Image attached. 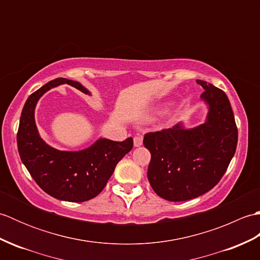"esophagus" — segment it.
Instances as JSON below:
<instances>
[{"label": "esophagus", "mask_w": 260, "mask_h": 260, "mask_svg": "<svg viewBox=\"0 0 260 260\" xmlns=\"http://www.w3.org/2000/svg\"><path fill=\"white\" fill-rule=\"evenodd\" d=\"M143 144V137L142 136H135L134 137V146L139 147Z\"/></svg>", "instance_id": "1"}]
</instances>
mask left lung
I'll use <instances>...</instances> for the list:
<instances>
[{
    "mask_svg": "<svg viewBox=\"0 0 260 260\" xmlns=\"http://www.w3.org/2000/svg\"><path fill=\"white\" fill-rule=\"evenodd\" d=\"M209 106L206 123L185 129L182 124L151 132L143 144L151 152L147 178L157 196L168 201L200 197L218 184L234 157L238 128L225 92L197 80Z\"/></svg>",
    "mask_w": 260,
    "mask_h": 260,
    "instance_id": "obj_1",
    "label": "left lung"
}]
</instances>
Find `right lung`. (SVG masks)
Returning <instances> with one entry per match:
<instances>
[{
	"label": "right lung",
	"mask_w": 260,
	"mask_h": 260,
	"mask_svg": "<svg viewBox=\"0 0 260 260\" xmlns=\"http://www.w3.org/2000/svg\"><path fill=\"white\" fill-rule=\"evenodd\" d=\"M63 84L90 95L78 81L66 78L49 81L26 99L16 142L22 163L43 191L58 200L84 202L97 197L106 186L116 165L133 148V139L123 142L99 139L78 152L58 151L46 144L37 129L36 105L46 91Z\"/></svg>",
	"instance_id": "obj_1"
}]
</instances>
